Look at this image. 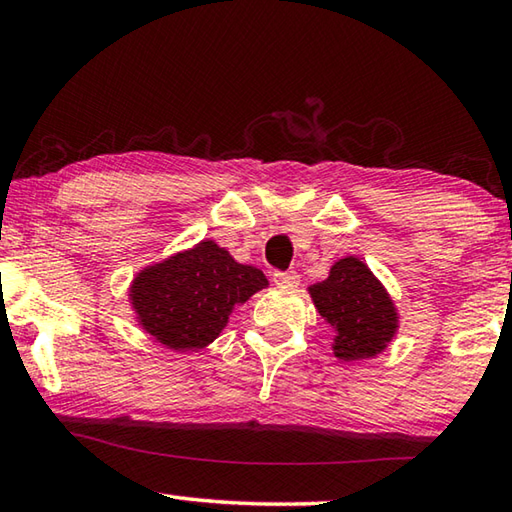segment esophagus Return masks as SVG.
Returning a JSON list of instances; mask_svg holds the SVG:
<instances>
[{
	"mask_svg": "<svg viewBox=\"0 0 512 512\" xmlns=\"http://www.w3.org/2000/svg\"><path fill=\"white\" fill-rule=\"evenodd\" d=\"M273 282L277 284V287H298L300 275L296 271H275Z\"/></svg>",
	"mask_w": 512,
	"mask_h": 512,
	"instance_id": "34e87169",
	"label": "esophagus"
}]
</instances>
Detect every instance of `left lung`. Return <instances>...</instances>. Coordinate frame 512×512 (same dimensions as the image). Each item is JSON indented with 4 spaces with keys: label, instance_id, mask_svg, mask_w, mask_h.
<instances>
[{
    "label": "left lung",
    "instance_id": "8db88e82",
    "mask_svg": "<svg viewBox=\"0 0 512 512\" xmlns=\"http://www.w3.org/2000/svg\"><path fill=\"white\" fill-rule=\"evenodd\" d=\"M318 314L334 329V357L372 359L386 350L397 332V309L370 268L357 257H343L329 277L309 287Z\"/></svg>",
    "mask_w": 512,
    "mask_h": 512
}]
</instances>
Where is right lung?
I'll list each match as a JSON object with an SVG mask.
<instances>
[{"label":"right lung","mask_w":512,"mask_h":512,"mask_svg":"<svg viewBox=\"0 0 512 512\" xmlns=\"http://www.w3.org/2000/svg\"><path fill=\"white\" fill-rule=\"evenodd\" d=\"M266 284L259 268L235 262L228 250L205 239L137 273L131 305L137 323L164 348L194 352L210 345L232 311Z\"/></svg>","instance_id":"obj_1"}]
</instances>
